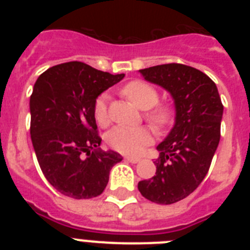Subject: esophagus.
I'll return each mask as SVG.
<instances>
[{"label":"esophagus","instance_id":"34e87169","mask_svg":"<svg viewBox=\"0 0 250 250\" xmlns=\"http://www.w3.org/2000/svg\"><path fill=\"white\" fill-rule=\"evenodd\" d=\"M125 160H127L129 163H131V164H136V163H139V161H140V159L132 158V156H125Z\"/></svg>","mask_w":250,"mask_h":250}]
</instances>
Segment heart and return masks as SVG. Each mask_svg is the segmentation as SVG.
I'll return each mask as SVG.
<instances>
[{
  "instance_id": "obj_1",
  "label": "heart",
  "mask_w": 250,
  "mask_h": 250,
  "mask_svg": "<svg viewBox=\"0 0 250 250\" xmlns=\"http://www.w3.org/2000/svg\"><path fill=\"white\" fill-rule=\"evenodd\" d=\"M123 94L136 105L139 109L147 110L155 105L159 100V94L151 85L144 81L134 80L123 87ZM95 119L100 125L109 123L107 114V99L105 95L99 96L94 104ZM174 109L171 105L163 104L152 107L146 114L150 123L159 130L167 129L174 121ZM107 144L116 151L125 155H139L141 151L151 144L152 131L149 127H125L116 126L110 130L106 136Z\"/></svg>"
}]
</instances>
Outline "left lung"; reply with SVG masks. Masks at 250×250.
Returning <instances> with one entry per match:
<instances>
[{
  "mask_svg": "<svg viewBox=\"0 0 250 250\" xmlns=\"http://www.w3.org/2000/svg\"><path fill=\"white\" fill-rule=\"evenodd\" d=\"M145 80L170 92L175 124L156 146V173L139 182L141 195L156 204H173L199 187L220 140L223 104L216 85L200 70L165 63L139 70Z\"/></svg>",
  "mask_w": 250,
  "mask_h": 250,
  "instance_id": "8db88e82",
  "label": "left lung"
}]
</instances>
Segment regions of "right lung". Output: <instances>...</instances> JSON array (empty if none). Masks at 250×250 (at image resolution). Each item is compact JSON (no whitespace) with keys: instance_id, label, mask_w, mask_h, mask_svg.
I'll return each instance as SVG.
<instances>
[{"instance_id":"1","label":"right lung","mask_w":250,"mask_h":250,"mask_svg":"<svg viewBox=\"0 0 250 250\" xmlns=\"http://www.w3.org/2000/svg\"><path fill=\"white\" fill-rule=\"evenodd\" d=\"M80 61L60 63L40 75L30 98L31 140L43 175L74 199L100 195L120 154L101 150L94 115L99 95L123 80Z\"/></svg>"}]
</instances>
